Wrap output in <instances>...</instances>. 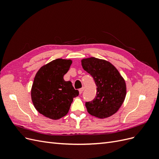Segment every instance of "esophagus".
I'll return each instance as SVG.
<instances>
[{
    "mask_svg": "<svg viewBox=\"0 0 159 159\" xmlns=\"http://www.w3.org/2000/svg\"><path fill=\"white\" fill-rule=\"evenodd\" d=\"M84 87H82L81 88H80V89H79V92H80V94H81L82 93V92L84 91Z\"/></svg>",
    "mask_w": 159,
    "mask_h": 159,
    "instance_id": "esophagus-1",
    "label": "esophagus"
}]
</instances>
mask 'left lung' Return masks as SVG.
Here are the masks:
<instances>
[{
  "mask_svg": "<svg viewBox=\"0 0 159 159\" xmlns=\"http://www.w3.org/2000/svg\"><path fill=\"white\" fill-rule=\"evenodd\" d=\"M81 65L93 77L97 86L95 98L85 102L88 112L100 119L111 116L125 98V81L116 68L106 60L91 57L81 60Z\"/></svg>",
  "mask_w": 159,
  "mask_h": 159,
  "instance_id": "8db88e82",
  "label": "left lung"
}]
</instances>
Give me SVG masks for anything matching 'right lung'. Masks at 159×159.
I'll return each instance as SVG.
<instances>
[{"instance_id": "obj_1", "label": "right lung", "mask_w": 159, "mask_h": 159, "mask_svg": "<svg viewBox=\"0 0 159 159\" xmlns=\"http://www.w3.org/2000/svg\"><path fill=\"white\" fill-rule=\"evenodd\" d=\"M72 63L70 60L56 59L43 66L36 73L31 89L34 106L45 117L57 120L68 113L74 98L79 95L64 75Z\"/></svg>"}]
</instances>
